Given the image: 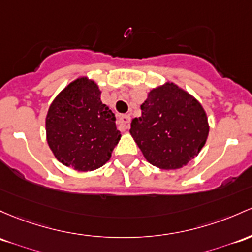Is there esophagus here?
<instances>
[{"mask_svg": "<svg viewBox=\"0 0 252 252\" xmlns=\"http://www.w3.org/2000/svg\"><path fill=\"white\" fill-rule=\"evenodd\" d=\"M117 123L122 129H124V130H126V129L129 128V123H130V116H128V115L120 116L117 120Z\"/></svg>", "mask_w": 252, "mask_h": 252, "instance_id": "1", "label": "esophagus"}]
</instances>
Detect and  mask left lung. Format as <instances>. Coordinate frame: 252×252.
Masks as SVG:
<instances>
[{
	"instance_id": "obj_1",
	"label": "left lung",
	"mask_w": 252,
	"mask_h": 252,
	"mask_svg": "<svg viewBox=\"0 0 252 252\" xmlns=\"http://www.w3.org/2000/svg\"><path fill=\"white\" fill-rule=\"evenodd\" d=\"M132 118L130 135L149 164L178 170L197 157L206 145L209 123L195 96L173 82L152 88Z\"/></svg>"
}]
</instances>
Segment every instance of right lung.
Here are the masks:
<instances>
[{
  "instance_id": "right-lung-1",
  "label": "right lung",
  "mask_w": 252,
  "mask_h": 252,
  "mask_svg": "<svg viewBox=\"0 0 252 252\" xmlns=\"http://www.w3.org/2000/svg\"><path fill=\"white\" fill-rule=\"evenodd\" d=\"M100 94L94 80L80 76L61 91L46 113L50 149L60 162L79 172L106 164L122 137L115 113Z\"/></svg>"
}]
</instances>
